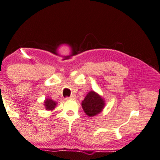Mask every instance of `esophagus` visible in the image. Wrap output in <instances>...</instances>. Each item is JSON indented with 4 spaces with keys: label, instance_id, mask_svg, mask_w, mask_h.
Masks as SVG:
<instances>
[{
    "label": "esophagus",
    "instance_id": "34e87169",
    "mask_svg": "<svg viewBox=\"0 0 160 160\" xmlns=\"http://www.w3.org/2000/svg\"><path fill=\"white\" fill-rule=\"evenodd\" d=\"M74 98H76V96L72 95L70 97H67L66 99H74Z\"/></svg>",
    "mask_w": 160,
    "mask_h": 160
}]
</instances>
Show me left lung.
<instances>
[{"mask_svg":"<svg viewBox=\"0 0 160 160\" xmlns=\"http://www.w3.org/2000/svg\"><path fill=\"white\" fill-rule=\"evenodd\" d=\"M105 103L103 98L94 91H90L82 102L84 113L88 116H94L101 113Z\"/></svg>","mask_w":160,"mask_h":160,"instance_id":"1","label":"left lung"}]
</instances>
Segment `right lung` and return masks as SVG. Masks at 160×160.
Instances as JSON below:
<instances>
[{"label":"right lung","instance_id":"obj_1","mask_svg":"<svg viewBox=\"0 0 160 160\" xmlns=\"http://www.w3.org/2000/svg\"><path fill=\"white\" fill-rule=\"evenodd\" d=\"M57 104V102L53 101L51 98H46V100L44 101V106L46 110H52L56 108Z\"/></svg>","mask_w":160,"mask_h":160}]
</instances>
